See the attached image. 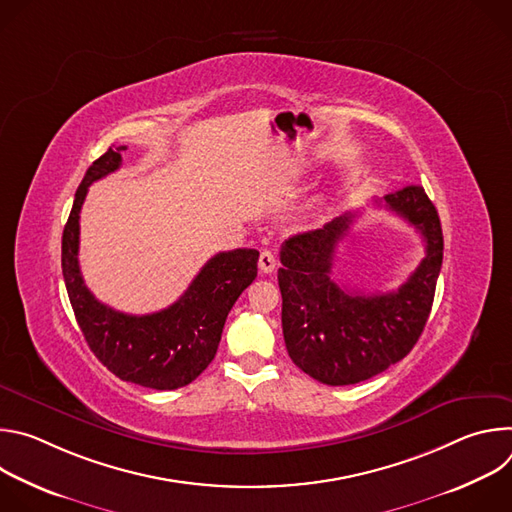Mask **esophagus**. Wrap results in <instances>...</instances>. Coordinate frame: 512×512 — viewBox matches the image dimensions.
Masks as SVG:
<instances>
[{
	"label": "esophagus",
	"instance_id": "obj_1",
	"mask_svg": "<svg viewBox=\"0 0 512 512\" xmlns=\"http://www.w3.org/2000/svg\"><path fill=\"white\" fill-rule=\"evenodd\" d=\"M275 267H277L275 253L269 251V249H263L261 255H259V269H261V273H273Z\"/></svg>",
	"mask_w": 512,
	"mask_h": 512
}]
</instances>
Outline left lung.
<instances>
[{
	"mask_svg": "<svg viewBox=\"0 0 512 512\" xmlns=\"http://www.w3.org/2000/svg\"><path fill=\"white\" fill-rule=\"evenodd\" d=\"M385 206L425 243V257L395 291L354 294L330 277L336 243L348 233L354 212L281 247L277 281L285 348L306 375L324 385H354L387 371L411 352L429 318L444 259L440 216L421 186L387 194Z\"/></svg>",
	"mask_w": 512,
	"mask_h": 512,
	"instance_id": "obj_1",
	"label": "left lung"
}]
</instances>
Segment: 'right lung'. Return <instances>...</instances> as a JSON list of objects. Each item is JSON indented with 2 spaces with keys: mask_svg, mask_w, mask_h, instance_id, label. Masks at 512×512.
Masks as SVG:
<instances>
[{
  "mask_svg": "<svg viewBox=\"0 0 512 512\" xmlns=\"http://www.w3.org/2000/svg\"><path fill=\"white\" fill-rule=\"evenodd\" d=\"M109 148L87 170L62 233V275L68 300L93 354L121 381L172 391L192 383L212 362L227 316L257 277L259 251L214 255L170 308L131 316L101 304L79 267V218L89 186L119 170L121 152Z\"/></svg>",
  "mask_w": 512,
  "mask_h": 512,
  "instance_id": "add662e5",
  "label": "right lung"
}]
</instances>
